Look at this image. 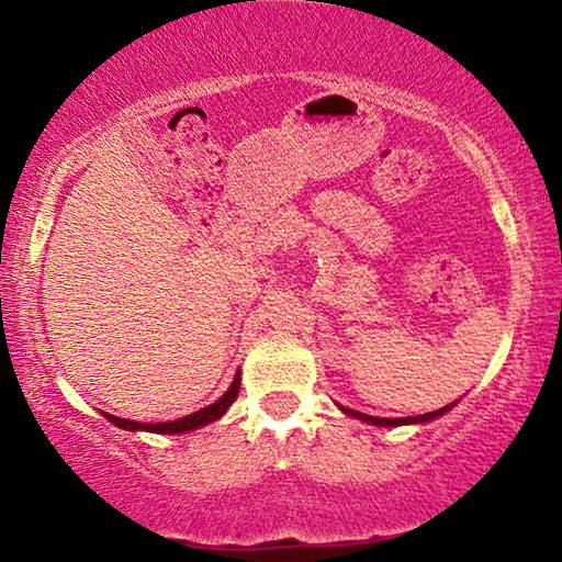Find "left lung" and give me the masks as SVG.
<instances>
[{
	"label": "left lung",
	"instance_id": "1",
	"mask_svg": "<svg viewBox=\"0 0 562 562\" xmlns=\"http://www.w3.org/2000/svg\"><path fill=\"white\" fill-rule=\"evenodd\" d=\"M337 406H340V404H337ZM452 406H456V402L448 404V406H442V409H437V412L417 414V417H396V419H389V417H371V414H360V412H356V409H348V406H340V409H342L345 414H350V417L360 419V422H368V425H375V427H402V425H422V422H432V419H437V417H442L445 412H450Z\"/></svg>",
	"mask_w": 562,
	"mask_h": 562
}]
</instances>
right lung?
Returning a JSON list of instances; mask_svg holds the SVG:
<instances>
[{"label":"right lung","mask_w":562,"mask_h":562,"mask_svg":"<svg viewBox=\"0 0 562 562\" xmlns=\"http://www.w3.org/2000/svg\"><path fill=\"white\" fill-rule=\"evenodd\" d=\"M237 391H240V371L235 373L233 383H229V389L222 394L217 402L204 406V409H199L194 414H187V417L181 419H173V422H158V425H145V422H133V419H122V417H114V414H106L102 412L106 419L112 422L114 427L120 429H127V432H156V435H181V432H191V429H199L204 425H210V422H217L222 414H225L233 402L237 398Z\"/></svg>","instance_id":"right-lung-1"}]
</instances>
